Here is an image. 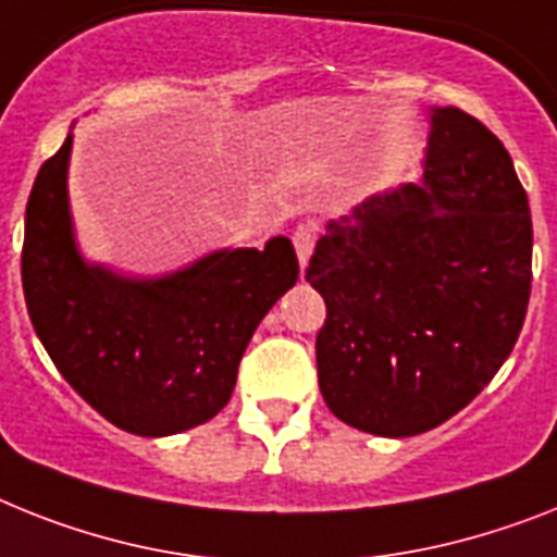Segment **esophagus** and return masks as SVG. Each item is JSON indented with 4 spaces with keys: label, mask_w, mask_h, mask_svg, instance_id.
I'll use <instances>...</instances> for the list:
<instances>
[{
    "label": "esophagus",
    "mask_w": 557,
    "mask_h": 557,
    "mask_svg": "<svg viewBox=\"0 0 557 557\" xmlns=\"http://www.w3.org/2000/svg\"><path fill=\"white\" fill-rule=\"evenodd\" d=\"M293 245H296L298 264H301V273H305L312 247H315V224H298L296 233H293Z\"/></svg>",
    "instance_id": "obj_1"
}]
</instances>
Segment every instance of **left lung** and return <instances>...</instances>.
I'll use <instances>...</instances> for the list:
<instances>
[{
    "label": "left lung",
    "instance_id": "8db88e82",
    "mask_svg": "<svg viewBox=\"0 0 557 557\" xmlns=\"http://www.w3.org/2000/svg\"><path fill=\"white\" fill-rule=\"evenodd\" d=\"M307 282L327 305L315 364L333 416L384 438L444 424L507 361L530 305V201L507 147L463 110H430L424 182L333 219Z\"/></svg>",
    "mask_w": 557,
    "mask_h": 557
}]
</instances>
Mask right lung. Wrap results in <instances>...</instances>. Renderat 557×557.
I'll list each match as a JSON object with an SVG mask.
<instances>
[{"instance_id": "obj_1", "label": "right lung", "mask_w": 557, "mask_h": 557, "mask_svg": "<svg viewBox=\"0 0 557 557\" xmlns=\"http://www.w3.org/2000/svg\"><path fill=\"white\" fill-rule=\"evenodd\" d=\"M71 147L67 133L27 199L22 289L34 330L110 424L147 438L185 433L230 401L259 321L296 284L293 242L224 247L153 278L90 264L73 233Z\"/></svg>"}]
</instances>
